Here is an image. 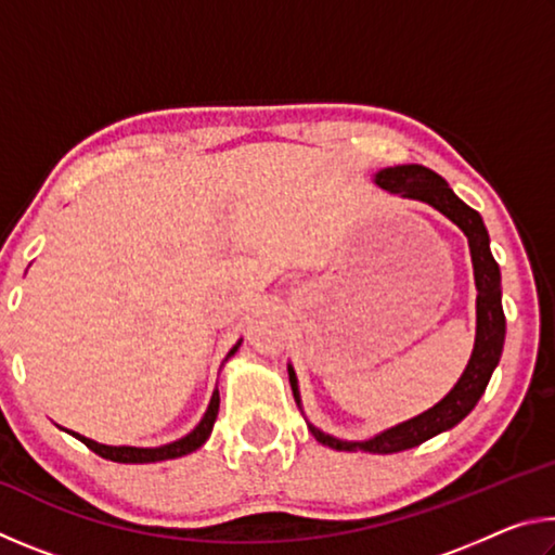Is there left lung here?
I'll use <instances>...</instances> for the list:
<instances>
[{
    "mask_svg": "<svg viewBox=\"0 0 555 555\" xmlns=\"http://www.w3.org/2000/svg\"><path fill=\"white\" fill-rule=\"evenodd\" d=\"M372 181L379 188H384V191L399 195V198L421 201L430 205V208H436L440 215H446L450 222L463 230V234L467 237L469 257H473V274H475V288H477V327H475L473 354H469L467 367L463 374H460L455 387L450 389L446 397L436 403V406H430L428 411L418 413V416L401 421V424L364 440L335 438L306 421L318 443H323L327 448L364 450V453L387 455V453H399V450H409L426 443L428 438H434L438 434H443V430L457 426L460 421L475 409V403L480 401L487 384H490L494 367L500 364V357L504 350L506 321L502 311L500 264H496L492 257L490 234H487L480 212L460 201L453 193V188L426 166H418V164L389 166L374 173ZM288 379H291V389H294L298 409L304 411V406H300L298 379L291 364H288Z\"/></svg>",
    "mask_w": 555,
    "mask_h": 555,
    "instance_id": "1",
    "label": "left lung"
}]
</instances>
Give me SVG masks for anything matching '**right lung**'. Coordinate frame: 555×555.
I'll list each match as a JSON object with an SVG mask.
<instances>
[{
  "instance_id": "add662e5",
  "label": "right lung",
  "mask_w": 555,
  "mask_h": 555,
  "mask_svg": "<svg viewBox=\"0 0 555 555\" xmlns=\"http://www.w3.org/2000/svg\"><path fill=\"white\" fill-rule=\"evenodd\" d=\"M242 345V337L237 343H234L232 350L224 357V362L230 360V357L240 350ZM218 411H220V391L215 389L212 391V399L208 403V411H205V416L201 418V424L195 426L191 434L173 440V443H166V446H158V448H137V446H105V443H98V440L86 438L80 434H75V430H68L73 438H78L80 443H86L92 453H98L100 457L112 460V463H129V465H142V463H162V460H173V457H183L188 453H193V450H198L205 440L210 438L212 434V426H215V418H218Z\"/></svg>"
}]
</instances>
